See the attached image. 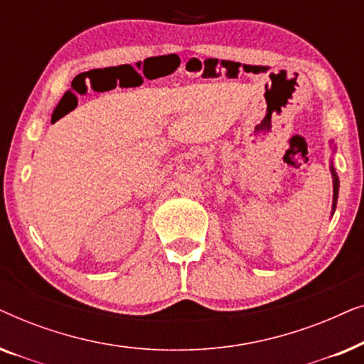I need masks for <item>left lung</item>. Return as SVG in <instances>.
Returning a JSON list of instances; mask_svg holds the SVG:
<instances>
[{
  "label": "left lung",
  "instance_id": "obj_1",
  "mask_svg": "<svg viewBox=\"0 0 364 364\" xmlns=\"http://www.w3.org/2000/svg\"><path fill=\"white\" fill-rule=\"evenodd\" d=\"M331 176H333V213H335L336 208V202H338V188H340V181H338L336 171L331 164Z\"/></svg>",
  "mask_w": 364,
  "mask_h": 364
}]
</instances>
